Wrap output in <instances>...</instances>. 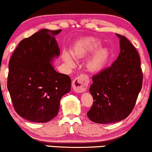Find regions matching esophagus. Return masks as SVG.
<instances>
[{
  "label": "esophagus",
  "instance_id": "esophagus-1",
  "mask_svg": "<svg viewBox=\"0 0 152 152\" xmlns=\"http://www.w3.org/2000/svg\"><path fill=\"white\" fill-rule=\"evenodd\" d=\"M88 83H89V79L88 76L84 74L80 75L72 81L73 90L76 93L84 92L86 90Z\"/></svg>",
  "mask_w": 152,
  "mask_h": 152
}]
</instances>
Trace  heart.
Instances as JSON below:
<instances>
[{
    "mask_svg": "<svg viewBox=\"0 0 152 152\" xmlns=\"http://www.w3.org/2000/svg\"><path fill=\"white\" fill-rule=\"evenodd\" d=\"M102 44L98 38L92 36H85L78 38L71 48V54L76 58H84L93 53L86 62V68L91 72H96L104 67L109 58V50L105 47L98 48ZM63 59L66 64L74 65V59L66 50L63 53Z\"/></svg>",
    "mask_w": 152,
    "mask_h": 152,
    "instance_id": "b5f03b06",
    "label": "heart"
}]
</instances>
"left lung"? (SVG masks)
<instances>
[{"mask_svg":"<svg viewBox=\"0 0 152 152\" xmlns=\"http://www.w3.org/2000/svg\"><path fill=\"white\" fill-rule=\"evenodd\" d=\"M116 36L120 39L118 58L92 77L89 92L94 103L87 116L95 123H116L126 118L142 87L143 74L137 49L125 36Z\"/></svg>","mask_w":152,"mask_h":152,"instance_id":"8db88e82","label":"left lung"}]
</instances>
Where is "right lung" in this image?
Wrapping results in <instances>:
<instances>
[{"instance_id":"obj_1","label":"right lung","mask_w":152,"mask_h":152,"mask_svg":"<svg viewBox=\"0 0 152 152\" xmlns=\"http://www.w3.org/2000/svg\"><path fill=\"white\" fill-rule=\"evenodd\" d=\"M61 29H42L24 38L8 64V90L19 116L44 123L58 113L61 97L71 90L68 75L56 72L51 62L60 55L55 38Z\"/></svg>"}]
</instances>
